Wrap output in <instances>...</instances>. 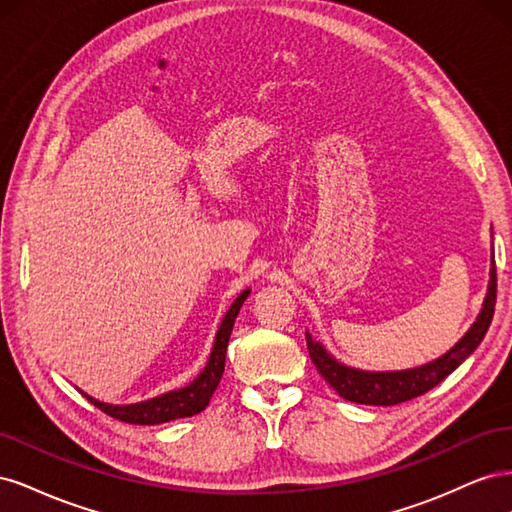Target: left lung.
Returning <instances> with one entry per match:
<instances>
[{"label": "left lung", "instance_id": "left-lung-1", "mask_svg": "<svg viewBox=\"0 0 512 512\" xmlns=\"http://www.w3.org/2000/svg\"><path fill=\"white\" fill-rule=\"evenodd\" d=\"M495 286H498V282H495V260L491 252L487 294L483 307H480L476 320L472 322V327L451 350L425 365L397 371H367L359 367H350L342 361H337L335 356L322 346V342H316L312 333L305 331L309 356H312V363L320 371V376L333 386L339 397L365 406L401 404V401L414 399L440 384L448 374H453V371L468 359L480 342H483L493 318Z\"/></svg>", "mask_w": 512, "mask_h": 512}]
</instances>
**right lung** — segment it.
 I'll return each mask as SVG.
<instances>
[{"mask_svg":"<svg viewBox=\"0 0 512 512\" xmlns=\"http://www.w3.org/2000/svg\"><path fill=\"white\" fill-rule=\"evenodd\" d=\"M247 294H250V288H245L228 307L226 316L220 322V329H218V333H215L209 361H207L205 369L200 371V374L190 384H185V386H181V389H175V391L162 393L158 397L138 401V404H123V406L104 404V401L94 399L85 391H81V393L87 397V401H91V404L100 408L104 414L113 416V418H117V421H123V423H132V425H160V423L175 421V418H185V416H194L198 412H203L209 406V399L213 397L215 389H218V384L222 380L228 339H230L232 327H235V318L239 314V309H241L243 301L247 299Z\"/></svg>","mask_w":512,"mask_h":512,"instance_id":"add662e5","label":"right lung"}]
</instances>
